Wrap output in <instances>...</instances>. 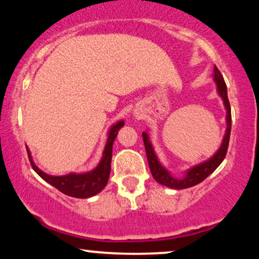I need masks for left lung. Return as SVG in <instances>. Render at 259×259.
Masks as SVG:
<instances>
[{
	"label": "left lung",
	"instance_id": "1",
	"mask_svg": "<svg viewBox=\"0 0 259 259\" xmlns=\"http://www.w3.org/2000/svg\"><path fill=\"white\" fill-rule=\"evenodd\" d=\"M213 80L215 82V86H217V92L220 94V97L223 100L224 108L227 110V130L226 135L223 137V141L220 149L217 150L213 156L209 157L208 160L203 161V162L199 163V165L191 167V168L185 171V175L182 178H176L171 175V172L168 169H166L165 167L161 165L159 157L155 154L153 144H151L150 139H149V135L147 132H143V141H144L145 145V151H147V157L149 167H150L151 175L155 181L157 183L165 185V187L172 188V189H187V188L194 187V185L201 183L203 179H206L211 175L212 172L221 165L222 161L224 160L227 155L228 145H229V138H230V130H232V111H230V104L229 99H228V93H227V84L224 82L223 76H222L221 71L217 69V66L214 65L213 68Z\"/></svg>",
	"mask_w": 259,
	"mask_h": 259
}]
</instances>
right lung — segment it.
<instances>
[{
  "label": "right lung",
  "mask_w": 259,
  "mask_h": 259,
  "mask_svg": "<svg viewBox=\"0 0 259 259\" xmlns=\"http://www.w3.org/2000/svg\"><path fill=\"white\" fill-rule=\"evenodd\" d=\"M124 122L122 120L112 124L108 132V139L103 151V156L100 159L98 166L92 171L84 173H69L65 176H51L45 173L38 168L33 162L31 154H30L29 148H26L27 155H29L31 166L37 175L44 181L53 185L58 190L62 191L65 195L71 197H77V199H87V197L94 196L100 193L108 184L109 176H110L111 169V156H112V144H114L115 138H116L117 132L121 127H123Z\"/></svg>",
  "instance_id": "add662e5"
}]
</instances>
